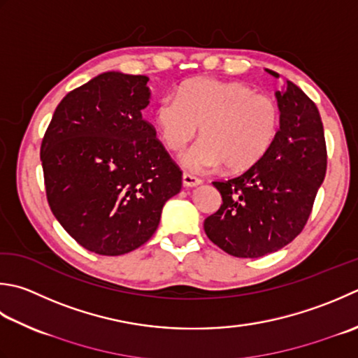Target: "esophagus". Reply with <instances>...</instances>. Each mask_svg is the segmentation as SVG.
Segmentation results:
<instances>
[{
  "label": "esophagus",
  "mask_w": 358,
  "mask_h": 358,
  "mask_svg": "<svg viewBox=\"0 0 358 358\" xmlns=\"http://www.w3.org/2000/svg\"><path fill=\"white\" fill-rule=\"evenodd\" d=\"M201 183H203V180L199 178V177H195V175L187 173V172L183 173V185H185V186L194 187V186H199V185H201Z\"/></svg>",
  "instance_id": "34e87169"
}]
</instances>
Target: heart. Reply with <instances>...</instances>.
Masks as SVG:
<instances>
[{
	"mask_svg": "<svg viewBox=\"0 0 358 358\" xmlns=\"http://www.w3.org/2000/svg\"><path fill=\"white\" fill-rule=\"evenodd\" d=\"M155 122L167 149L185 147L199 135L201 143L183 157L192 171L225 164L229 172L256 166L278 136L281 111L273 97L255 93L242 82L197 77L166 96L155 108Z\"/></svg>",
	"mask_w": 358,
	"mask_h": 358,
	"instance_id": "obj_1",
	"label": "heart"
}]
</instances>
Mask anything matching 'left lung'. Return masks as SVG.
Segmentation results:
<instances>
[{"label":"left lung","instance_id":"left-lung-1","mask_svg":"<svg viewBox=\"0 0 358 358\" xmlns=\"http://www.w3.org/2000/svg\"><path fill=\"white\" fill-rule=\"evenodd\" d=\"M276 99L281 124L267 155L234 178L213 181L222 205L203 228L209 241L236 257L275 253L295 239L326 177V139L317 105L293 82L276 91Z\"/></svg>","mask_w":358,"mask_h":358}]
</instances>
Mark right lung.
Returning <instances> with one entry per match:
<instances>
[{
    "label": "right lung",
    "mask_w": 358,
    "mask_h": 358,
    "mask_svg": "<svg viewBox=\"0 0 358 358\" xmlns=\"http://www.w3.org/2000/svg\"><path fill=\"white\" fill-rule=\"evenodd\" d=\"M147 82L110 71L69 91L41 141L49 208L96 255L141 247L181 189L183 172L141 113L150 99Z\"/></svg>",
    "instance_id": "obj_1"
}]
</instances>
